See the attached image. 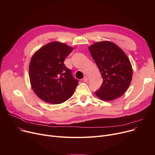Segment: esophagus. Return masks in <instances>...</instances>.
<instances>
[{"mask_svg": "<svg viewBox=\"0 0 155 155\" xmlns=\"http://www.w3.org/2000/svg\"><path fill=\"white\" fill-rule=\"evenodd\" d=\"M83 81L84 82H87L88 81V78L87 77H84V78H83Z\"/></svg>", "mask_w": 155, "mask_h": 155, "instance_id": "obj_1", "label": "esophagus"}]
</instances>
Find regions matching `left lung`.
<instances>
[{"instance_id": "1", "label": "left lung", "mask_w": 155, "mask_h": 155, "mask_svg": "<svg viewBox=\"0 0 155 155\" xmlns=\"http://www.w3.org/2000/svg\"><path fill=\"white\" fill-rule=\"evenodd\" d=\"M89 51L103 78L97 97L110 101L123 95L131 82L133 68L126 54L109 41L96 42L88 46Z\"/></svg>"}]
</instances>
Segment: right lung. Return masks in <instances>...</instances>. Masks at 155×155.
<instances>
[{"mask_svg": "<svg viewBox=\"0 0 155 155\" xmlns=\"http://www.w3.org/2000/svg\"><path fill=\"white\" fill-rule=\"evenodd\" d=\"M73 48L59 41L44 45L32 56L29 67L31 86L42 101L60 104L69 99L78 85L63 61Z\"/></svg>", "mask_w": 155, "mask_h": 155, "instance_id": "obj_1", "label": "right lung"}]
</instances>
